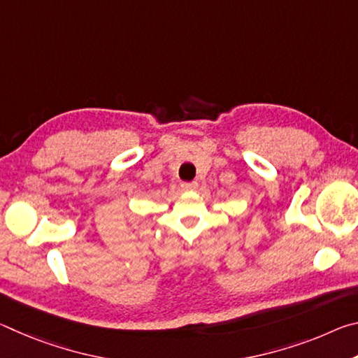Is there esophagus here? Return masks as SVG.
<instances>
[{
	"mask_svg": "<svg viewBox=\"0 0 358 358\" xmlns=\"http://www.w3.org/2000/svg\"><path fill=\"white\" fill-rule=\"evenodd\" d=\"M197 186H199L197 181H192V183H181L183 191H196Z\"/></svg>",
	"mask_w": 358,
	"mask_h": 358,
	"instance_id": "obj_1",
	"label": "esophagus"
}]
</instances>
